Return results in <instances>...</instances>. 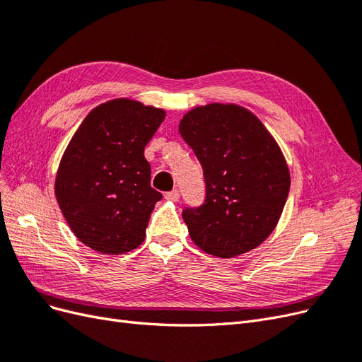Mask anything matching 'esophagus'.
I'll use <instances>...</instances> for the list:
<instances>
[{"instance_id":"esophagus-1","label":"esophagus","mask_w":362,"mask_h":362,"mask_svg":"<svg viewBox=\"0 0 362 362\" xmlns=\"http://www.w3.org/2000/svg\"><path fill=\"white\" fill-rule=\"evenodd\" d=\"M168 201H172V202H177L180 201V192L178 190H172L169 193H166V196H164Z\"/></svg>"}]
</instances>
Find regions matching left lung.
Instances as JSON below:
<instances>
[{
	"label": "left lung",
	"mask_w": 362,
	"mask_h": 362,
	"mask_svg": "<svg viewBox=\"0 0 362 362\" xmlns=\"http://www.w3.org/2000/svg\"><path fill=\"white\" fill-rule=\"evenodd\" d=\"M180 134L205 177V202L185 208L193 243L218 258L258 247L276 228L290 190L279 145L247 108L213 103L185 113Z\"/></svg>",
	"instance_id": "obj_1"
}]
</instances>
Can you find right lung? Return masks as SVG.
Masks as SVG:
<instances>
[{"mask_svg":"<svg viewBox=\"0 0 362 362\" xmlns=\"http://www.w3.org/2000/svg\"><path fill=\"white\" fill-rule=\"evenodd\" d=\"M166 117L163 108L129 98L95 107L59 164L54 192L81 243L107 255L139 247L161 193L151 187L144 152Z\"/></svg>","mask_w":362,"mask_h":362,"instance_id":"1","label":"right lung"}]
</instances>
